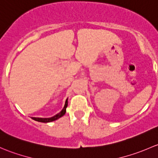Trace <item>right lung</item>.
<instances>
[{"instance_id": "1", "label": "right lung", "mask_w": 158, "mask_h": 158, "mask_svg": "<svg viewBox=\"0 0 158 158\" xmlns=\"http://www.w3.org/2000/svg\"><path fill=\"white\" fill-rule=\"evenodd\" d=\"M68 106V99L66 100L65 104H64V106L63 108V110L60 112L59 113H58L57 115H54L53 117H51V118H36V117H32V119L35 120V121L41 122V123H50V122L55 121V120L58 119V118H61V116H63L66 113V108Z\"/></svg>"}]
</instances>
